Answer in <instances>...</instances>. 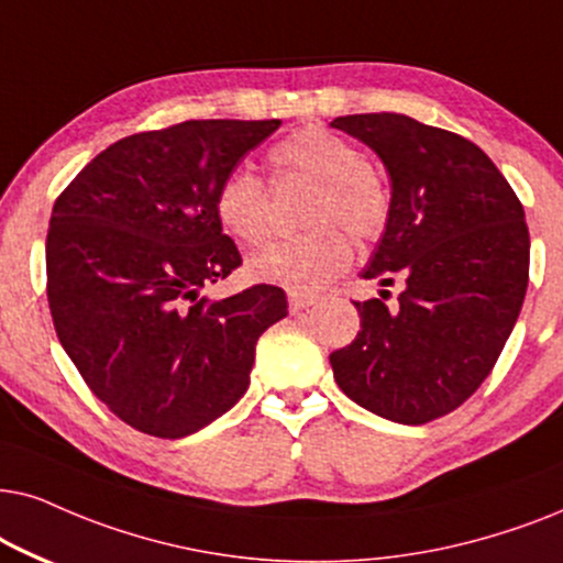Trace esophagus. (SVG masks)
<instances>
[{"mask_svg":"<svg viewBox=\"0 0 563 563\" xmlns=\"http://www.w3.org/2000/svg\"><path fill=\"white\" fill-rule=\"evenodd\" d=\"M288 303H290V311L294 313H301L309 309V306L317 303V296H306V294H290L288 296Z\"/></svg>","mask_w":563,"mask_h":563,"instance_id":"34e87169","label":"esophagus"}]
</instances>
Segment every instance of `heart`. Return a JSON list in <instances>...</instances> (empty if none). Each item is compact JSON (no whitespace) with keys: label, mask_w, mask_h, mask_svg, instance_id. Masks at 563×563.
I'll return each mask as SVG.
<instances>
[{"label":"heart","mask_w":563,"mask_h":563,"mask_svg":"<svg viewBox=\"0 0 563 563\" xmlns=\"http://www.w3.org/2000/svg\"><path fill=\"white\" fill-rule=\"evenodd\" d=\"M277 177H306L317 183L301 236L277 239L246 260L254 280L280 286L290 294H313L352 262L347 229L360 242H371L386 229L391 192L368 167L355 144L321 125L298 129L269 152ZM216 221L239 244H260L267 234V192L252 169H231L213 195Z\"/></svg>","instance_id":"obj_1"}]
</instances>
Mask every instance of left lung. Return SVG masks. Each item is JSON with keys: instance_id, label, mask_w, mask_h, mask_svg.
I'll return each mask as SVG.
<instances>
[{"instance_id": "obj_1", "label": "left lung", "mask_w": 563, "mask_h": 563, "mask_svg": "<svg viewBox=\"0 0 563 563\" xmlns=\"http://www.w3.org/2000/svg\"><path fill=\"white\" fill-rule=\"evenodd\" d=\"M332 129L371 146L391 177V213L363 277L384 288L404 280L394 309L355 301L360 332L329 355L334 380L373 415L432 422L484 384L520 317L526 211L489 156L459 133L399 112L334 118Z\"/></svg>"}]
</instances>
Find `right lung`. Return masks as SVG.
Returning a JSON list of instances; mask_svg holds the SVG:
<instances>
[{
	"label": "right lung",
	"instance_id": "obj_1",
	"mask_svg": "<svg viewBox=\"0 0 563 563\" xmlns=\"http://www.w3.org/2000/svg\"><path fill=\"white\" fill-rule=\"evenodd\" d=\"M280 120H185L120 139L58 195L46 239L48 306L85 384L133 430L177 440L250 386L260 334L288 313L283 288L211 301L242 265L216 221L221 179Z\"/></svg>",
	"mask_w": 563,
	"mask_h": 563
}]
</instances>
